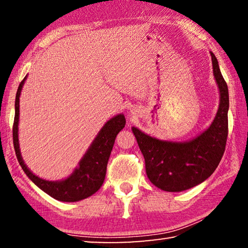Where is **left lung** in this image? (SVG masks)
<instances>
[{"instance_id":"8db88e82","label":"left lung","mask_w":248,"mask_h":248,"mask_svg":"<svg viewBox=\"0 0 248 248\" xmlns=\"http://www.w3.org/2000/svg\"><path fill=\"white\" fill-rule=\"evenodd\" d=\"M210 53L220 90V106L215 120L204 132L188 142H170L132 128L144 156L146 175L162 190L177 192L197 186L211 176L223 156L229 133V90L216 56Z\"/></svg>"}]
</instances>
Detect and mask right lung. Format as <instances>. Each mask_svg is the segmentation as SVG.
<instances>
[{"instance_id": "add662e5", "label": "right lung", "mask_w": 248, "mask_h": 248, "mask_svg": "<svg viewBox=\"0 0 248 248\" xmlns=\"http://www.w3.org/2000/svg\"><path fill=\"white\" fill-rule=\"evenodd\" d=\"M25 79L20 82L15 98V117L13 124V143L16 156L31 182L38 186L46 194L52 198L64 201V202H74L92 196L102 186L106 176V169L109 156H110L112 146L115 143L117 134L124 127L125 119L124 115H118L107 121L100 130L98 136L95 138L91 148L79 162V166L73 171V174L61 182H49L41 179L33 175L20 155L18 144V119H19V95L22 92Z\"/></svg>"}]
</instances>
